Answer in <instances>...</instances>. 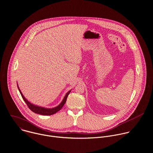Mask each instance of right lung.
I'll return each mask as SVG.
<instances>
[{
  "mask_svg": "<svg viewBox=\"0 0 153 153\" xmlns=\"http://www.w3.org/2000/svg\"><path fill=\"white\" fill-rule=\"evenodd\" d=\"M18 89H19V91L20 92V94H21L23 99L24 100L25 102L26 103V105L28 106V108L32 112H33L34 113L38 114H40V115H52L53 114H55V113H56L59 111H60L62 109V108L64 106V105H65L66 101H67V97L69 95L70 92H71V91H68L67 93V94L65 95V97L64 98V100H62V102L61 103V104L59 106H58L56 108H52V109H47V108H42V107H39V106H35L34 105H32L30 103H29V101L25 98V97L23 95L21 91L20 90L19 88V86H18Z\"/></svg>",
  "mask_w": 153,
  "mask_h": 153,
  "instance_id": "right-lung-1",
  "label": "right lung"
}]
</instances>
